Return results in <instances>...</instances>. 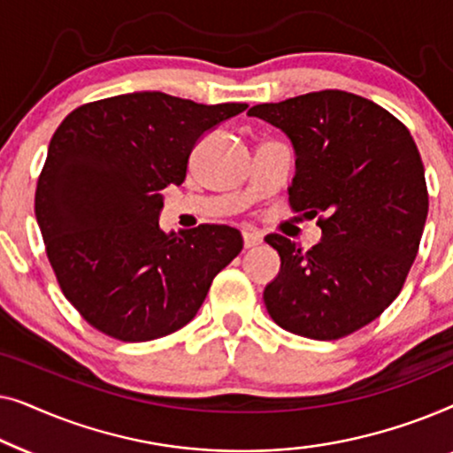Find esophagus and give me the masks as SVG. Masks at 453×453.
I'll list each match as a JSON object with an SVG mask.
<instances>
[{"label": "esophagus", "instance_id": "esophagus-1", "mask_svg": "<svg viewBox=\"0 0 453 453\" xmlns=\"http://www.w3.org/2000/svg\"><path fill=\"white\" fill-rule=\"evenodd\" d=\"M262 234L259 233H256V231H245L243 233V245H245V250H253V247H257V245H262Z\"/></svg>", "mask_w": 453, "mask_h": 453}]
</instances>
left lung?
I'll list each match as a JSON object with an SVG mask.
<instances>
[{
  "label": "left lung",
  "instance_id": "obj_1",
  "mask_svg": "<svg viewBox=\"0 0 453 453\" xmlns=\"http://www.w3.org/2000/svg\"><path fill=\"white\" fill-rule=\"evenodd\" d=\"M250 115L293 142L290 208L321 228L311 250L265 237L280 256L265 309L299 336H349L389 307L417 257L429 212L418 148L389 111L344 90L256 104Z\"/></svg>",
  "mask_w": 453,
  "mask_h": 453
}]
</instances>
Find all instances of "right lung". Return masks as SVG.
<instances>
[{"instance_id": "right-lung-1", "label": "right lung", "mask_w": 453, "mask_h": 453, "mask_svg": "<svg viewBox=\"0 0 453 453\" xmlns=\"http://www.w3.org/2000/svg\"><path fill=\"white\" fill-rule=\"evenodd\" d=\"M245 109L132 92L82 104L61 121L35 214L65 299L98 332L123 342L177 332L243 250L233 226L166 234L158 216L160 191L185 181L197 140Z\"/></svg>"}]
</instances>
